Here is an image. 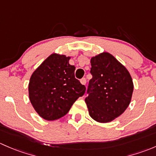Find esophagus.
Wrapping results in <instances>:
<instances>
[{
  "label": "esophagus",
  "mask_w": 156,
  "mask_h": 156,
  "mask_svg": "<svg viewBox=\"0 0 156 156\" xmlns=\"http://www.w3.org/2000/svg\"><path fill=\"white\" fill-rule=\"evenodd\" d=\"M80 82H81V83L83 85H86V78H82L81 80H80Z\"/></svg>",
  "instance_id": "esophagus-1"
}]
</instances>
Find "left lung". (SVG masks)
<instances>
[{
  "label": "left lung",
  "mask_w": 156,
  "mask_h": 156,
  "mask_svg": "<svg viewBox=\"0 0 156 156\" xmlns=\"http://www.w3.org/2000/svg\"><path fill=\"white\" fill-rule=\"evenodd\" d=\"M86 98L90 116L98 122H109L126 110L131 100L134 85L128 70L108 52L91 59Z\"/></svg>",
  "instance_id": "left-lung-1"
}]
</instances>
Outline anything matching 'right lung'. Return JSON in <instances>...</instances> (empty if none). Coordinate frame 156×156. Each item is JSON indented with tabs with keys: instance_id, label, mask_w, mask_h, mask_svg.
<instances>
[{
	"instance_id": "add662e5",
	"label": "right lung",
	"mask_w": 156,
	"mask_h": 156,
	"mask_svg": "<svg viewBox=\"0 0 156 156\" xmlns=\"http://www.w3.org/2000/svg\"><path fill=\"white\" fill-rule=\"evenodd\" d=\"M70 57L52 54L30 76L29 98L36 112L46 120L58 119L86 91V86L75 78V67Z\"/></svg>"
}]
</instances>
